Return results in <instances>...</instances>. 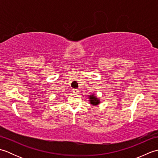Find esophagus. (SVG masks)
Here are the masks:
<instances>
[{
	"instance_id": "1",
	"label": "esophagus",
	"mask_w": 158,
	"mask_h": 158,
	"mask_svg": "<svg viewBox=\"0 0 158 158\" xmlns=\"http://www.w3.org/2000/svg\"><path fill=\"white\" fill-rule=\"evenodd\" d=\"M79 92V89H73V92L75 93V94H77Z\"/></svg>"
}]
</instances>
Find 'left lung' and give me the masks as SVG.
<instances>
[{"label":"left lung","instance_id":"obj_1","mask_svg":"<svg viewBox=\"0 0 158 158\" xmlns=\"http://www.w3.org/2000/svg\"><path fill=\"white\" fill-rule=\"evenodd\" d=\"M89 102L92 105L94 106H96L99 105L100 103V100L97 98L95 94H92V95H89Z\"/></svg>","mask_w":158,"mask_h":158}]
</instances>
